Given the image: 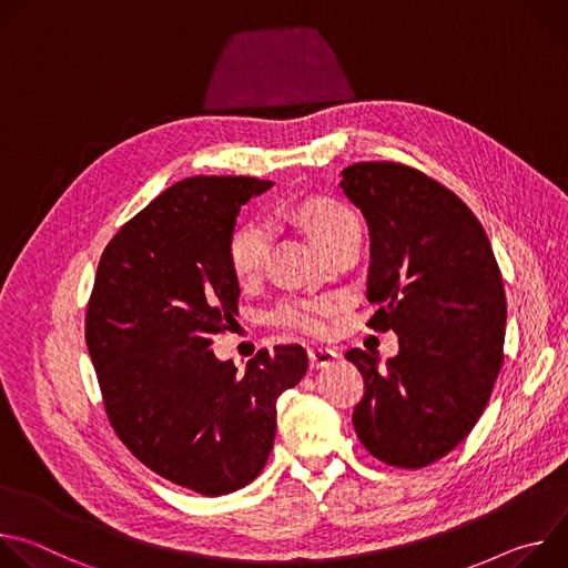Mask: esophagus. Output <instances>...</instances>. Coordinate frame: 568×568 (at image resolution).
<instances>
[{
    "label": "esophagus",
    "instance_id": "34e87169",
    "mask_svg": "<svg viewBox=\"0 0 568 568\" xmlns=\"http://www.w3.org/2000/svg\"><path fill=\"white\" fill-rule=\"evenodd\" d=\"M307 357L312 368H323V366H331L337 359V353L331 348H307Z\"/></svg>",
    "mask_w": 568,
    "mask_h": 568
}]
</instances>
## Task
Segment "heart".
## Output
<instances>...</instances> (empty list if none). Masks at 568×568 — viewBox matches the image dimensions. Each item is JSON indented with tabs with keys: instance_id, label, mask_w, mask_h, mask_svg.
Masks as SVG:
<instances>
[{
	"instance_id": "1",
	"label": "heart",
	"mask_w": 568,
	"mask_h": 568,
	"mask_svg": "<svg viewBox=\"0 0 568 568\" xmlns=\"http://www.w3.org/2000/svg\"><path fill=\"white\" fill-rule=\"evenodd\" d=\"M294 215L307 226L310 235L321 245L323 240L333 235L344 222L353 220L355 215L328 197H310L301 202ZM229 267L240 283H252L265 263L267 256V229L261 222H247L237 226L226 245ZM339 310V301L331 296L318 298H301L292 296L281 301L272 310V323L278 328L318 337L328 331V323L333 314Z\"/></svg>"
}]
</instances>
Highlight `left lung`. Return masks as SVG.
I'll return each mask as SVG.
<instances>
[{"mask_svg": "<svg viewBox=\"0 0 568 568\" xmlns=\"http://www.w3.org/2000/svg\"><path fill=\"white\" fill-rule=\"evenodd\" d=\"M342 189L371 231L373 331L397 335L384 366L351 348L364 377L353 412L382 463L418 469L458 447L488 407L504 366L506 292L490 240L440 182L395 161L344 169Z\"/></svg>", "mask_w": 568, "mask_h": 568, "instance_id": "obj_1", "label": "left lung"}]
</instances>
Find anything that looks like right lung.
Here are the masks:
<instances>
[{"label": "right lung", "instance_id": "1", "mask_svg": "<svg viewBox=\"0 0 568 568\" xmlns=\"http://www.w3.org/2000/svg\"><path fill=\"white\" fill-rule=\"evenodd\" d=\"M272 182L197 175L128 220L99 261L85 342L121 443L152 471L204 497L245 488L267 463L276 399L301 382L298 344L258 351L247 371L215 359L237 314L226 245Z\"/></svg>", "mask_w": 568, "mask_h": 568}]
</instances>
